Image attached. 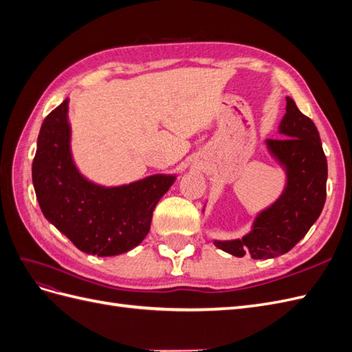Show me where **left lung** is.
Here are the masks:
<instances>
[{
	"instance_id": "obj_1",
	"label": "left lung",
	"mask_w": 352,
	"mask_h": 352,
	"mask_svg": "<svg viewBox=\"0 0 352 352\" xmlns=\"http://www.w3.org/2000/svg\"><path fill=\"white\" fill-rule=\"evenodd\" d=\"M279 133L283 138L265 140V146L285 170L286 185L280 197L258 212L247 235L214 241L217 248L235 257L247 252L254 260L279 257L307 235L324 207L327 160L320 136L313 120L289 97Z\"/></svg>"
}]
</instances>
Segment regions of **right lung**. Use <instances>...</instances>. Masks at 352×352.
<instances>
[{"label": "right lung", "mask_w": 352, "mask_h": 352, "mask_svg": "<svg viewBox=\"0 0 352 352\" xmlns=\"http://www.w3.org/2000/svg\"><path fill=\"white\" fill-rule=\"evenodd\" d=\"M69 100L41 126L32 180L45 219L80 251L110 257L127 252L148 235L153 211L175 175H153L129 185L102 186L80 175L70 150Z\"/></svg>", "instance_id": "1"}]
</instances>
